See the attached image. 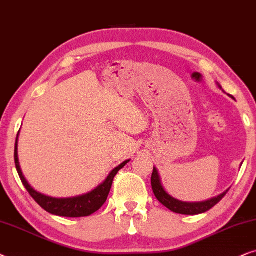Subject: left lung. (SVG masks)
Wrapping results in <instances>:
<instances>
[{"label":"left lung","mask_w":256,"mask_h":256,"mask_svg":"<svg viewBox=\"0 0 256 256\" xmlns=\"http://www.w3.org/2000/svg\"><path fill=\"white\" fill-rule=\"evenodd\" d=\"M216 85L219 86L220 90H222V88H221V85L219 83H216ZM151 184H152L153 193H154L156 199L159 200V202H162L164 206L168 207V208L170 210H172V212L178 213V214H185V216H196V214L207 212V210H210L212 207L216 206L228 192V190H224V193L219 194L218 196L210 198V199L205 200V202H182V200L176 199V198H173L171 194L166 192V190L164 188L162 184V179H160L158 170L156 168H153Z\"/></svg>","instance_id":"1"}]
</instances>
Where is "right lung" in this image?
<instances>
[{"instance_id": "add662e5", "label": "right lung", "mask_w": 256, "mask_h": 256, "mask_svg": "<svg viewBox=\"0 0 256 256\" xmlns=\"http://www.w3.org/2000/svg\"><path fill=\"white\" fill-rule=\"evenodd\" d=\"M20 134V131H18ZM18 134H17L16 142H15V165L17 173H18L20 178H21L23 185L28 190L30 196L34 198V200L42 207L44 210L49 212L54 216H66V218H80V216H88L94 212H97L102 206L104 205V202H106L108 193H110L112 182L114 178L117 174L119 170H122L124 166L130 162V159L122 162L120 165L112 170L108 173L106 179L103 182L100 184L96 188L90 190V192L82 194V196H71V198H54L46 196V194L38 192L28 182V180L26 179V176H23V172L20 166V160H18V151H17V142H18Z\"/></svg>"}]
</instances>
